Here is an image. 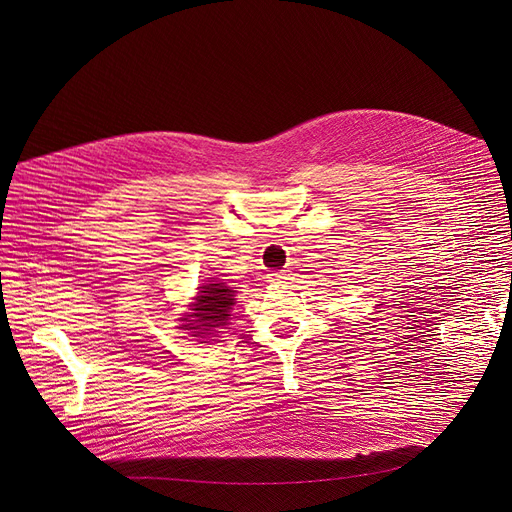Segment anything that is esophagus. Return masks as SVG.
<instances>
[{
    "instance_id": "1",
    "label": "esophagus",
    "mask_w": 512,
    "mask_h": 512,
    "mask_svg": "<svg viewBox=\"0 0 512 512\" xmlns=\"http://www.w3.org/2000/svg\"><path fill=\"white\" fill-rule=\"evenodd\" d=\"M268 278H270V280H285V278H287V272H285V270H276V272H270Z\"/></svg>"
}]
</instances>
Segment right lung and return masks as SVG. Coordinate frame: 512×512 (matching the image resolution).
<instances>
[{"mask_svg":"<svg viewBox=\"0 0 512 512\" xmlns=\"http://www.w3.org/2000/svg\"><path fill=\"white\" fill-rule=\"evenodd\" d=\"M234 297H236L234 291L230 287H225L223 282L209 280L207 285L201 287V291L197 295L193 323H187L183 327L193 329L191 333L195 337L211 335L213 331L227 325V319H230L232 309L236 305Z\"/></svg>","mask_w":512,"mask_h":512,"instance_id":"right-lung-1","label":"right lung"}]
</instances>
